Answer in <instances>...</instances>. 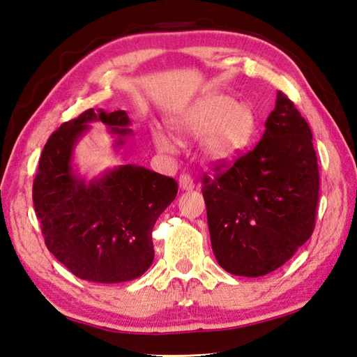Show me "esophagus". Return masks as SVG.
<instances>
[{"mask_svg": "<svg viewBox=\"0 0 357 357\" xmlns=\"http://www.w3.org/2000/svg\"><path fill=\"white\" fill-rule=\"evenodd\" d=\"M178 185H180L181 189H183V191H191V189L195 188L194 178L189 176V174H181L180 178H178Z\"/></svg>", "mask_w": 357, "mask_h": 357, "instance_id": "1", "label": "esophagus"}]
</instances>
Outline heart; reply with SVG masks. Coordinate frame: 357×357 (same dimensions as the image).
Returning a JSON list of instances; mask_svg holds the SVG:
<instances>
[{
  "label": "heart",
  "instance_id": "heart-1",
  "mask_svg": "<svg viewBox=\"0 0 357 357\" xmlns=\"http://www.w3.org/2000/svg\"><path fill=\"white\" fill-rule=\"evenodd\" d=\"M174 125L186 137L206 136L204 153L212 160H231L250 144L257 131V117L249 105L236 104L226 94H211L188 108ZM153 137L162 151L176 149L171 134L155 130Z\"/></svg>",
  "mask_w": 357,
  "mask_h": 357
}]
</instances>
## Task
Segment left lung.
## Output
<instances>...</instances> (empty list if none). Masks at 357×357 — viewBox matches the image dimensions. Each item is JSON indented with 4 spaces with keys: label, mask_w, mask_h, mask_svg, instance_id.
Returning <instances> with one entry per match:
<instances>
[{
    "label": "left lung",
    "mask_w": 357,
    "mask_h": 357,
    "mask_svg": "<svg viewBox=\"0 0 357 357\" xmlns=\"http://www.w3.org/2000/svg\"><path fill=\"white\" fill-rule=\"evenodd\" d=\"M312 130L278 91L252 151L203 177L212 250L226 272L257 278L281 267L310 238L319 200Z\"/></svg>",
    "instance_id": "1"
}]
</instances>
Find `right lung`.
Listing matches in <instances>:
<instances>
[{
	"instance_id": "1",
	"label": "right lung",
	"mask_w": 357,
	"mask_h": 357,
	"mask_svg": "<svg viewBox=\"0 0 357 357\" xmlns=\"http://www.w3.org/2000/svg\"><path fill=\"white\" fill-rule=\"evenodd\" d=\"M108 125L116 146L131 130L123 109H86L47 140L33 180V204L45 245L77 278L114 284L136 280L154 259L153 227L174 202L177 181L144 166L121 165L85 181L71 166L90 122Z\"/></svg>"
}]
</instances>
